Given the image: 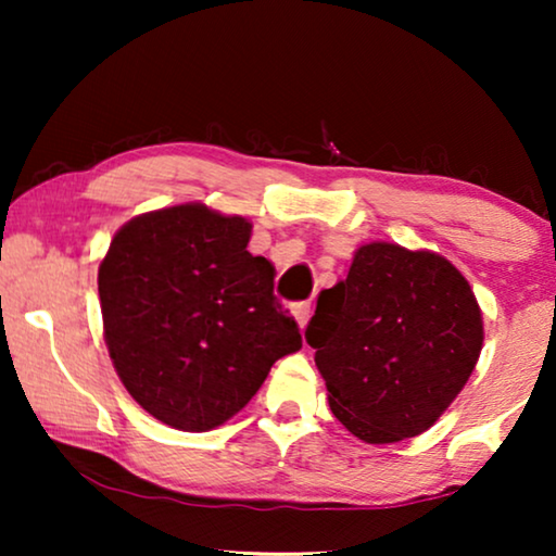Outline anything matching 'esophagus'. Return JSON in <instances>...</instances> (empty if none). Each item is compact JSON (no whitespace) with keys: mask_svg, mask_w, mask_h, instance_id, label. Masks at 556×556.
Masks as SVG:
<instances>
[{"mask_svg":"<svg viewBox=\"0 0 556 556\" xmlns=\"http://www.w3.org/2000/svg\"><path fill=\"white\" fill-rule=\"evenodd\" d=\"M293 316H295V321H299L301 329H306V324H308V318H311V303H308V301L295 303V306H293Z\"/></svg>","mask_w":556,"mask_h":556,"instance_id":"34e87169","label":"esophagus"}]
</instances>
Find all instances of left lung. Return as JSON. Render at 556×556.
Wrapping results in <instances>:
<instances>
[{"instance_id": "8db88e82", "label": "left lung", "mask_w": 556, "mask_h": 556, "mask_svg": "<svg viewBox=\"0 0 556 556\" xmlns=\"http://www.w3.org/2000/svg\"><path fill=\"white\" fill-rule=\"evenodd\" d=\"M306 341L337 420L382 445L420 435L458 397L481 354L483 318L443 255L369 242L346 280L318 293Z\"/></svg>"}]
</instances>
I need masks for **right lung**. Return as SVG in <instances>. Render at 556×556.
Instances as JSON below:
<instances>
[{"label": "right lung", "mask_w": 556, "mask_h": 556, "mask_svg": "<svg viewBox=\"0 0 556 556\" xmlns=\"http://www.w3.org/2000/svg\"><path fill=\"white\" fill-rule=\"evenodd\" d=\"M253 225L200 202L134 217L98 268L103 333L128 394L169 428L204 432L253 400L299 324L273 295Z\"/></svg>", "instance_id": "add662e5"}]
</instances>
